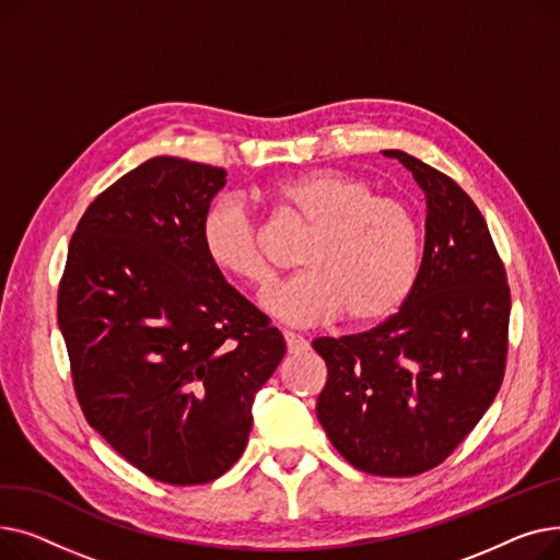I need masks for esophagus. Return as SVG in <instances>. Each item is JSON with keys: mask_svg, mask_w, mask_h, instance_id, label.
Instances as JSON below:
<instances>
[{"mask_svg": "<svg viewBox=\"0 0 560 560\" xmlns=\"http://www.w3.org/2000/svg\"><path fill=\"white\" fill-rule=\"evenodd\" d=\"M283 340H285V347L290 354H304V351L308 349V340L295 331H283Z\"/></svg>", "mask_w": 560, "mask_h": 560, "instance_id": "esophagus-1", "label": "esophagus"}]
</instances>
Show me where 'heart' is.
<instances>
[{
    "mask_svg": "<svg viewBox=\"0 0 560 560\" xmlns=\"http://www.w3.org/2000/svg\"><path fill=\"white\" fill-rule=\"evenodd\" d=\"M270 197L311 224L313 235L300 258L306 272L265 292V311L295 327L322 325L342 313L354 325H370L408 300L422 260V231L408 203L340 170L292 176L275 184ZM199 233L218 270L252 285L270 283V260L243 201H215Z\"/></svg>",
    "mask_w": 560,
    "mask_h": 560,
    "instance_id": "b5f03b06",
    "label": "heart"
}]
</instances>
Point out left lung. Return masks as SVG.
<instances>
[{"label":"left lung","instance_id":"1","mask_svg":"<svg viewBox=\"0 0 560 560\" xmlns=\"http://www.w3.org/2000/svg\"><path fill=\"white\" fill-rule=\"evenodd\" d=\"M384 154L427 197L420 275L384 325L313 340L329 372L317 420L361 472L416 477L463 443L502 386L511 288L469 195L416 156Z\"/></svg>","mask_w":560,"mask_h":560}]
</instances>
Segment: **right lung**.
<instances>
[{
	"instance_id": "obj_1",
	"label": "right lung",
	"mask_w": 560,
	"mask_h": 560,
	"mask_svg": "<svg viewBox=\"0 0 560 560\" xmlns=\"http://www.w3.org/2000/svg\"><path fill=\"white\" fill-rule=\"evenodd\" d=\"M224 176L174 156L127 172L85 209L58 285L88 424L170 486L209 483L241 458L254 395L285 354L268 315L203 252Z\"/></svg>"
}]
</instances>
